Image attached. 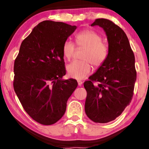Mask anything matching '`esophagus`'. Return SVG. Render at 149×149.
Returning a JSON list of instances; mask_svg holds the SVG:
<instances>
[{"label":"esophagus","mask_w":149,"mask_h":149,"mask_svg":"<svg viewBox=\"0 0 149 149\" xmlns=\"http://www.w3.org/2000/svg\"><path fill=\"white\" fill-rule=\"evenodd\" d=\"M77 83H78V85L79 86H81V85H82L83 84V82L81 81H77Z\"/></svg>","instance_id":"esophagus-1"}]
</instances>
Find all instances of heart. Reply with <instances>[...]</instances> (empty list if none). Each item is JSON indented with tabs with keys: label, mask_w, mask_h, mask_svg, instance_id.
Wrapping results in <instances>:
<instances>
[{
	"label": "heart",
	"mask_w": 149,
	"mask_h": 149,
	"mask_svg": "<svg viewBox=\"0 0 149 149\" xmlns=\"http://www.w3.org/2000/svg\"><path fill=\"white\" fill-rule=\"evenodd\" d=\"M75 42L78 47H85L82 58L83 60H74L67 66V72L70 77L76 79H83L90 74L91 64L100 66L107 60L109 47L102 42L100 34L92 30H84L75 36ZM75 51V45L66 40L62 47V53L67 60L72 58Z\"/></svg>",
	"instance_id": "b5f03b06"
}]
</instances>
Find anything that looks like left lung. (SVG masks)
Returning <instances> with one entry per match:
<instances>
[{"instance_id": "1", "label": "left lung", "mask_w": 149, "mask_h": 149, "mask_svg": "<svg viewBox=\"0 0 149 149\" xmlns=\"http://www.w3.org/2000/svg\"><path fill=\"white\" fill-rule=\"evenodd\" d=\"M91 26L104 30L109 54L83 84L87 91L85 111L91 121L105 123L121 115L131 102L136 80L135 57L125 32L114 22L99 18Z\"/></svg>"}]
</instances>
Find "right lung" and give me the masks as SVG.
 <instances>
[{
    "label": "right lung",
    "instance_id": "1",
    "mask_svg": "<svg viewBox=\"0 0 149 149\" xmlns=\"http://www.w3.org/2000/svg\"><path fill=\"white\" fill-rule=\"evenodd\" d=\"M76 26L45 20L22 41L14 62L13 88L22 107L42 125L56 123L64 115L77 80H62L66 68L64 42Z\"/></svg>",
    "mask_w": 149,
    "mask_h": 149
}]
</instances>
